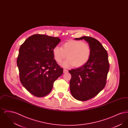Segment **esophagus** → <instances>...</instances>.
Wrapping results in <instances>:
<instances>
[{"label":"esophagus","instance_id":"esophagus-1","mask_svg":"<svg viewBox=\"0 0 128 128\" xmlns=\"http://www.w3.org/2000/svg\"><path fill=\"white\" fill-rule=\"evenodd\" d=\"M68 72V70H66V69H64V70H63V73H67Z\"/></svg>","mask_w":128,"mask_h":128}]
</instances>
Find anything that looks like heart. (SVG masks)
I'll return each mask as SVG.
<instances>
[{
    "label": "heart",
    "instance_id": "heart-1",
    "mask_svg": "<svg viewBox=\"0 0 128 128\" xmlns=\"http://www.w3.org/2000/svg\"><path fill=\"white\" fill-rule=\"evenodd\" d=\"M53 54L56 61L60 63L66 57L62 63L64 68L80 67L84 65L91 55L90 46L80 41L70 40L63 44L62 48L56 46L53 49Z\"/></svg>",
    "mask_w": 128,
    "mask_h": 128
}]
</instances>
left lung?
I'll use <instances>...</instances> for the list:
<instances>
[{
  "label": "left lung",
  "instance_id": "1",
  "mask_svg": "<svg viewBox=\"0 0 128 128\" xmlns=\"http://www.w3.org/2000/svg\"><path fill=\"white\" fill-rule=\"evenodd\" d=\"M74 39H84L91 49L87 63L68 71L72 75L70 82L72 95L78 100L86 101L96 96L106 85L110 69L108 54L102 44L94 38L84 36Z\"/></svg>",
  "mask_w": 128,
  "mask_h": 128
}]
</instances>
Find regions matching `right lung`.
<instances>
[{
  "label": "right lung",
  "instance_id": "right-lung-1",
  "mask_svg": "<svg viewBox=\"0 0 128 128\" xmlns=\"http://www.w3.org/2000/svg\"><path fill=\"white\" fill-rule=\"evenodd\" d=\"M60 41L58 37L36 34L29 37L19 49L17 64L20 82L36 97L48 95L63 74L52 52Z\"/></svg>",
  "mask_w": 128,
  "mask_h": 128
}]
</instances>
